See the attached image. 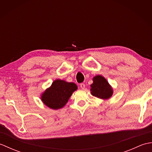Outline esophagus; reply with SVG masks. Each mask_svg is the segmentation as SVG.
Masks as SVG:
<instances>
[{
	"instance_id": "34e87169",
	"label": "esophagus",
	"mask_w": 152,
	"mask_h": 152,
	"mask_svg": "<svg viewBox=\"0 0 152 152\" xmlns=\"http://www.w3.org/2000/svg\"><path fill=\"white\" fill-rule=\"evenodd\" d=\"M80 88H81L82 89H84L86 88V86L84 83H81V84H80Z\"/></svg>"
}]
</instances>
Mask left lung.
<instances>
[{
	"mask_svg": "<svg viewBox=\"0 0 152 152\" xmlns=\"http://www.w3.org/2000/svg\"><path fill=\"white\" fill-rule=\"evenodd\" d=\"M93 82L90 86V90L93 96L104 100H107L112 96L114 90L104 77L96 75L93 78Z\"/></svg>",
	"mask_w": 152,
	"mask_h": 152,
	"instance_id": "8db88e82",
	"label": "left lung"
}]
</instances>
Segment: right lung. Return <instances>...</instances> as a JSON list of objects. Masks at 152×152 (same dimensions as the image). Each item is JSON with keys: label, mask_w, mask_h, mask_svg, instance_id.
Segmentation results:
<instances>
[{"label": "right lung", "mask_w": 152, "mask_h": 152, "mask_svg": "<svg viewBox=\"0 0 152 152\" xmlns=\"http://www.w3.org/2000/svg\"><path fill=\"white\" fill-rule=\"evenodd\" d=\"M78 89L73 82H67L63 80H56L41 94V101L48 107L58 110L64 107L72 93Z\"/></svg>", "instance_id": "add662e5"}]
</instances>
